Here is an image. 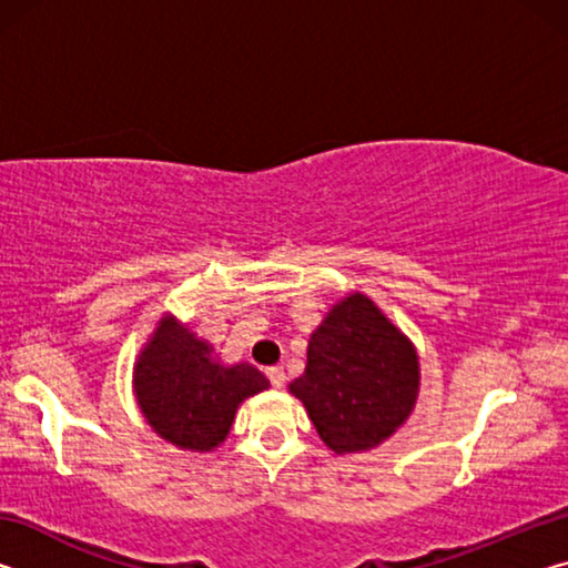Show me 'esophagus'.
I'll return each mask as SVG.
<instances>
[{
	"mask_svg": "<svg viewBox=\"0 0 568 568\" xmlns=\"http://www.w3.org/2000/svg\"><path fill=\"white\" fill-rule=\"evenodd\" d=\"M267 378H271L273 388H283L285 386V371L281 368V365H273V368H267Z\"/></svg>",
	"mask_w": 568,
	"mask_h": 568,
	"instance_id": "1",
	"label": "esophagus"
}]
</instances>
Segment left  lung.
Returning <instances> with one entry per match:
<instances>
[{
	"mask_svg": "<svg viewBox=\"0 0 568 568\" xmlns=\"http://www.w3.org/2000/svg\"><path fill=\"white\" fill-rule=\"evenodd\" d=\"M420 368L413 343L363 293L335 303L307 343L291 393L335 454L381 446L410 416Z\"/></svg>",
	"mask_w": 568,
	"mask_h": 568,
	"instance_id": "obj_1",
	"label": "left lung"
}]
</instances>
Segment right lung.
<instances>
[{"mask_svg":"<svg viewBox=\"0 0 568 568\" xmlns=\"http://www.w3.org/2000/svg\"><path fill=\"white\" fill-rule=\"evenodd\" d=\"M132 386L160 438L203 454L227 438L240 403L271 383L250 363H220L213 345L165 315L138 355Z\"/></svg>","mask_w":568,"mask_h":568,"instance_id":"obj_1","label":"right lung"}]
</instances>
